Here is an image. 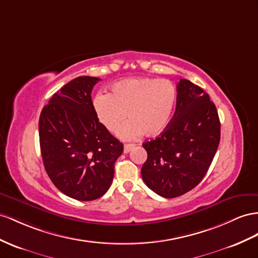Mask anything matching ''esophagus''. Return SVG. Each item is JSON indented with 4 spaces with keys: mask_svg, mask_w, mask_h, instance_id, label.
Listing matches in <instances>:
<instances>
[{
    "mask_svg": "<svg viewBox=\"0 0 258 258\" xmlns=\"http://www.w3.org/2000/svg\"><path fill=\"white\" fill-rule=\"evenodd\" d=\"M135 147L134 144H125L124 145V154H127L130 151Z\"/></svg>",
    "mask_w": 258,
    "mask_h": 258,
    "instance_id": "obj_1",
    "label": "esophagus"
}]
</instances>
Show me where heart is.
Masks as SVG:
<instances>
[{"label":"heart","instance_id":"b5f03b06","mask_svg":"<svg viewBox=\"0 0 258 258\" xmlns=\"http://www.w3.org/2000/svg\"><path fill=\"white\" fill-rule=\"evenodd\" d=\"M175 100L176 89L168 79L138 77L116 83L110 95H98L94 109L99 122L111 133L121 126L127 113L131 120L117 135L124 141H133L144 133L161 134L172 116Z\"/></svg>","mask_w":258,"mask_h":258}]
</instances>
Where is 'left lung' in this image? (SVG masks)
Instances as JSON below:
<instances>
[{"label": "left lung", "mask_w": 258, "mask_h": 258, "mask_svg": "<svg viewBox=\"0 0 258 258\" xmlns=\"http://www.w3.org/2000/svg\"><path fill=\"white\" fill-rule=\"evenodd\" d=\"M176 108L160 136L143 144L147 160L145 184L155 193L173 198L201 183L220 142L218 111L208 94L187 79L176 85Z\"/></svg>", "instance_id": "8db88e82"}]
</instances>
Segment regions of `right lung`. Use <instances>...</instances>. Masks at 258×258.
I'll use <instances>...</instances> for the list:
<instances>
[{"mask_svg":"<svg viewBox=\"0 0 258 258\" xmlns=\"http://www.w3.org/2000/svg\"><path fill=\"white\" fill-rule=\"evenodd\" d=\"M100 78L79 76L56 91L39 118L44 169L57 189L77 201L104 195L123 144L99 122L91 90Z\"/></svg>","mask_w":258,"mask_h":258,"instance_id":"right-lung-1","label":"right lung"}]
</instances>
